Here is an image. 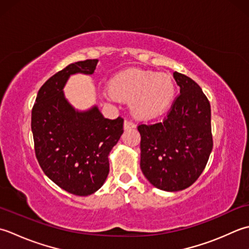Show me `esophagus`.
<instances>
[{
    "mask_svg": "<svg viewBox=\"0 0 249 249\" xmlns=\"http://www.w3.org/2000/svg\"><path fill=\"white\" fill-rule=\"evenodd\" d=\"M124 130H128V129H133L135 128V124L132 123L131 120H125L124 124Z\"/></svg>",
    "mask_w": 249,
    "mask_h": 249,
    "instance_id": "esophagus-1",
    "label": "esophagus"
}]
</instances>
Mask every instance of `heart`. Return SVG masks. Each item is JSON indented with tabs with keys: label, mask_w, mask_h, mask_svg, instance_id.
<instances>
[{
	"label": "heart",
	"mask_w": 249,
	"mask_h": 249,
	"mask_svg": "<svg viewBox=\"0 0 249 249\" xmlns=\"http://www.w3.org/2000/svg\"><path fill=\"white\" fill-rule=\"evenodd\" d=\"M105 95L111 100L132 101L136 117H158L170 108L174 101L175 85L169 75L153 71L128 69L116 74Z\"/></svg>",
	"instance_id": "heart-1"
}]
</instances>
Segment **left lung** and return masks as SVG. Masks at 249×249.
Listing matches in <instances>:
<instances>
[{"label": "left lung", "instance_id": "left-lung-1", "mask_svg": "<svg viewBox=\"0 0 249 249\" xmlns=\"http://www.w3.org/2000/svg\"><path fill=\"white\" fill-rule=\"evenodd\" d=\"M180 93L160 123L140 124L141 170L156 188L179 191L199 178L213 149L211 105L188 76L173 73Z\"/></svg>", "mask_w": 249, "mask_h": 249}]
</instances>
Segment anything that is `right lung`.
<instances>
[{
    "label": "right lung",
    "mask_w": 249,
    "mask_h": 249,
    "mask_svg": "<svg viewBox=\"0 0 249 249\" xmlns=\"http://www.w3.org/2000/svg\"><path fill=\"white\" fill-rule=\"evenodd\" d=\"M96 59L78 61L52 76L32 108L35 155L50 179L75 196L92 195L109 172L108 155L124 133V119L104 118L96 106L76 110L63 88L71 75L93 74Z\"/></svg>",
    "instance_id": "add662e5"
}]
</instances>
